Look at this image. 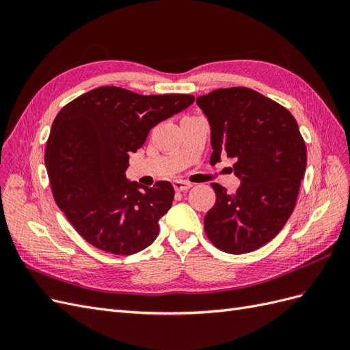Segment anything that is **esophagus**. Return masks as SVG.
<instances>
[{"instance_id":"obj_1","label":"esophagus","mask_w":350,"mask_h":350,"mask_svg":"<svg viewBox=\"0 0 350 350\" xmlns=\"http://www.w3.org/2000/svg\"><path fill=\"white\" fill-rule=\"evenodd\" d=\"M191 187H193L191 184L187 183V181H181V179H176V181H174V188L179 193L187 191V189H189Z\"/></svg>"}]
</instances>
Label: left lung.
I'll return each mask as SVG.
<instances>
[{
    "mask_svg": "<svg viewBox=\"0 0 350 350\" xmlns=\"http://www.w3.org/2000/svg\"><path fill=\"white\" fill-rule=\"evenodd\" d=\"M211 129L210 163L234 159L241 185L228 194L213 183L216 203L204 217L215 247L245 254L266 245L286 225L306 167V147L293 115L248 88L217 89L197 98Z\"/></svg>",
    "mask_w": 350,
    "mask_h": 350,
    "instance_id": "left-lung-1",
    "label": "left lung"
}]
</instances>
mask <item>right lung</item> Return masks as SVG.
Segmentation results:
<instances>
[{"label": "right lung", "mask_w": 350, "mask_h": 350, "mask_svg": "<svg viewBox=\"0 0 350 350\" xmlns=\"http://www.w3.org/2000/svg\"><path fill=\"white\" fill-rule=\"evenodd\" d=\"M193 94L144 96L103 86L67 103L52 122L45 166L57 206L93 247L131 256L159 235V219L174 201V187L153 188L125 178L130 154L161 121L194 102Z\"/></svg>", "instance_id": "obj_1"}]
</instances>
